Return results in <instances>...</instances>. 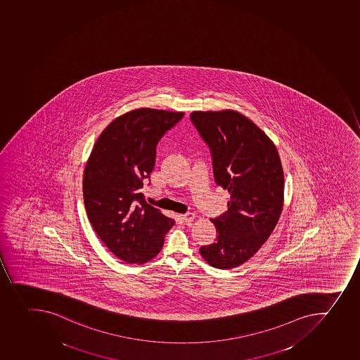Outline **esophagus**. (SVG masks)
<instances>
[{"label":"esophagus","mask_w":360,"mask_h":360,"mask_svg":"<svg viewBox=\"0 0 360 360\" xmlns=\"http://www.w3.org/2000/svg\"><path fill=\"white\" fill-rule=\"evenodd\" d=\"M195 214L193 212H188V214H181L182 221H185V223H191V221H194Z\"/></svg>","instance_id":"obj_1"}]
</instances>
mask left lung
<instances>
[{"instance_id":"1","label":"left lung","mask_w":360,"mask_h":360,"mask_svg":"<svg viewBox=\"0 0 360 360\" xmlns=\"http://www.w3.org/2000/svg\"><path fill=\"white\" fill-rule=\"evenodd\" d=\"M191 120L212 157L214 182L230 193L226 212L210 219L216 243L200 253L217 269H232L266 243L282 214L284 173L271 139L236 110L193 112Z\"/></svg>"}]
</instances>
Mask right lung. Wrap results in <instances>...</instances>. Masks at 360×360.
<instances>
[{"label":"right lung","mask_w":360,"mask_h":360,"mask_svg":"<svg viewBox=\"0 0 360 360\" xmlns=\"http://www.w3.org/2000/svg\"><path fill=\"white\" fill-rule=\"evenodd\" d=\"M185 113L139 108L117 117L98 137L85 166L89 221L105 246L124 262H149L175 221L143 200L162 135Z\"/></svg>","instance_id":"right-lung-1"}]
</instances>
